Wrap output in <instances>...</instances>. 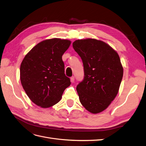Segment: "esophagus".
I'll use <instances>...</instances> for the list:
<instances>
[{"label":"esophagus","mask_w":146,"mask_h":146,"mask_svg":"<svg viewBox=\"0 0 146 146\" xmlns=\"http://www.w3.org/2000/svg\"><path fill=\"white\" fill-rule=\"evenodd\" d=\"M74 80H75V78H74V76L70 77V82H71L72 83H73L74 82Z\"/></svg>","instance_id":"34e87169"}]
</instances>
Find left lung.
<instances>
[{
    "label": "left lung",
    "instance_id": "left-lung-1",
    "mask_svg": "<svg viewBox=\"0 0 146 146\" xmlns=\"http://www.w3.org/2000/svg\"><path fill=\"white\" fill-rule=\"evenodd\" d=\"M72 46L83 64L84 78L77 86L80 102L88 111L100 113L118 93L123 77L120 58L107 43L95 39H78Z\"/></svg>",
    "mask_w": 146,
    "mask_h": 146
}]
</instances>
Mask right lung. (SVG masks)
I'll return each mask as SVG.
<instances>
[{
	"instance_id": "1",
	"label": "right lung",
	"mask_w": 146,
	"mask_h": 146,
	"mask_svg": "<svg viewBox=\"0 0 146 146\" xmlns=\"http://www.w3.org/2000/svg\"><path fill=\"white\" fill-rule=\"evenodd\" d=\"M69 40L53 38L38 43L24 57L20 67V78L24 91L34 104L48 108L61 100L70 85L64 74L62 55Z\"/></svg>"
}]
</instances>
